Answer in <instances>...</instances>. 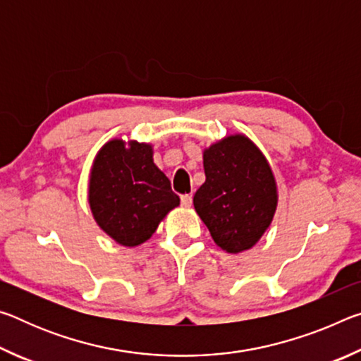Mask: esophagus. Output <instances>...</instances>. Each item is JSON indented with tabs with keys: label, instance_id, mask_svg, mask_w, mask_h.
I'll return each instance as SVG.
<instances>
[{
	"label": "esophagus",
	"instance_id": "1",
	"mask_svg": "<svg viewBox=\"0 0 361 361\" xmlns=\"http://www.w3.org/2000/svg\"><path fill=\"white\" fill-rule=\"evenodd\" d=\"M191 204H192V195L191 194L181 195V205L183 207H191Z\"/></svg>",
	"mask_w": 361,
	"mask_h": 361
}]
</instances>
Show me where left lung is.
Here are the masks:
<instances>
[{
  "instance_id": "1",
  "label": "left lung",
  "mask_w": 361,
  "mask_h": 361,
  "mask_svg": "<svg viewBox=\"0 0 361 361\" xmlns=\"http://www.w3.org/2000/svg\"><path fill=\"white\" fill-rule=\"evenodd\" d=\"M205 183L194 209L228 253L256 245L277 209V185L266 157L245 135H229L204 151Z\"/></svg>"
}]
</instances>
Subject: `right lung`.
Here are the masks:
<instances>
[{"instance_id":"obj_1","label":"right lung","mask_w":361,"mask_h":361,"mask_svg":"<svg viewBox=\"0 0 361 361\" xmlns=\"http://www.w3.org/2000/svg\"><path fill=\"white\" fill-rule=\"evenodd\" d=\"M89 205L97 224L113 240L137 247L180 205V197L152 161L151 145L116 138L95 157L89 178Z\"/></svg>"}]
</instances>
